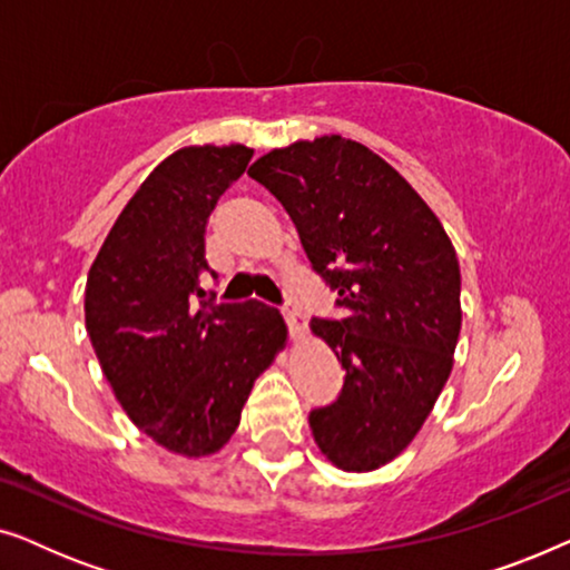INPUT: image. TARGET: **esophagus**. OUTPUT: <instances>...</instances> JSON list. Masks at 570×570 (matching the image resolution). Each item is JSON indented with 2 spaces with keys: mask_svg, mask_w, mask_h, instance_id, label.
<instances>
[{
  "mask_svg": "<svg viewBox=\"0 0 570 570\" xmlns=\"http://www.w3.org/2000/svg\"><path fill=\"white\" fill-rule=\"evenodd\" d=\"M283 316H285V322H287V330H291V334L293 337H301L303 332H306V318H303V314L298 311V306H295V303H291L287 301L283 308Z\"/></svg>",
  "mask_w": 570,
  "mask_h": 570,
  "instance_id": "34e87169",
  "label": "esophagus"
}]
</instances>
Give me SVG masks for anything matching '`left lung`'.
I'll use <instances>...</instances> for the list:
<instances>
[{
    "label": "left lung",
    "instance_id": "left-lung-1",
    "mask_svg": "<svg viewBox=\"0 0 570 570\" xmlns=\"http://www.w3.org/2000/svg\"><path fill=\"white\" fill-rule=\"evenodd\" d=\"M248 176L275 194L342 318H311L345 368L337 400L311 410L322 454L345 472L392 462L446 384L462 330L456 252L420 194L340 135L262 155Z\"/></svg>",
    "mask_w": 570,
    "mask_h": 570
}]
</instances>
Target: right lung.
Here are the masks:
<instances>
[{
    "mask_svg": "<svg viewBox=\"0 0 570 570\" xmlns=\"http://www.w3.org/2000/svg\"><path fill=\"white\" fill-rule=\"evenodd\" d=\"M254 150L184 147L145 178L88 272L85 326L131 423L184 456L220 451L287 326L259 301L215 303L207 217Z\"/></svg>",
    "mask_w": 570,
    "mask_h": 570,
    "instance_id": "obj_1",
    "label": "right lung"
}]
</instances>
